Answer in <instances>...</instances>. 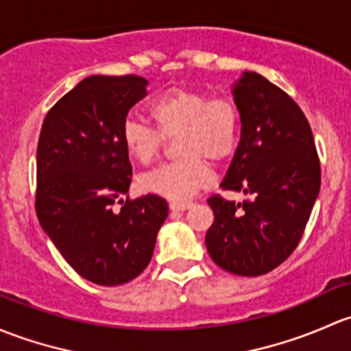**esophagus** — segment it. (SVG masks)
<instances>
[{"label": "esophagus", "instance_id": "obj_1", "mask_svg": "<svg viewBox=\"0 0 351 351\" xmlns=\"http://www.w3.org/2000/svg\"><path fill=\"white\" fill-rule=\"evenodd\" d=\"M169 208H171V211H186V209L193 208V202H176V201H172L171 204H169Z\"/></svg>", "mask_w": 351, "mask_h": 351}]
</instances>
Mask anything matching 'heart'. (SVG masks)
Listing matches in <instances>:
<instances>
[{
  "instance_id": "1",
  "label": "heart",
  "mask_w": 351,
  "mask_h": 351,
  "mask_svg": "<svg viewBox=\"0 0 351 351\" xmlns=\"http://www.w3.org/2000/svg\"><path fill=\"white\" fill-rule=\"evenodd\" d=\"M150 114L158 132L136 118H126L121 140L126 152L142 164L157 155L165 136H177L182 158L162 164L142 177L143 191L176 202L196 196L211 182L205 160L225 162L233 155L240 135V113L228 97H213L199 89L176 88L152 103Z\"/></svg>"
}]
</instances>
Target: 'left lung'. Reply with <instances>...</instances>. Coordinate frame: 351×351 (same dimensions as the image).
Listing matches in <instances>:
<instances>
[{
    "label": "left lung",
    "mask_w": 351,
    "mask_h": 351,
    "mask_svg": "<svg viewBox=\"0 0 351 351\" xmlns=\"http://www.w3.org/2000/svg\"><path fill=\"white\" fill-rule=\"evenodd\" d=\"M231 95L241 133L221 187L250 199L234 204L209 197L215 221L206 248L226 272L256 277L298 247L319 194V158L304 113L282 89L245 71Z\"/></svg>",
    "instance_id": "left-lung-1"
}]
</instances>
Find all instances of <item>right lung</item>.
<instances>
[{
    "label": "right lung",
    "instance_id": "obj_1",
    "mask_svg": "<svg viewBox=\"0 0 351 351\" xmlns=\"http://www.w3.org/2000/svg\"><path fill=\"white\" fill-rule=\"evenodd\" d=\"M147 86L140 75H89L47 113L38 138V221L69 265L97 285L138 277L169 215L157 194L121 199L132 184L121 126Z\"/></svg>",
    "mask_w": 351,
    "mask_h": 351
}]
</instances>
